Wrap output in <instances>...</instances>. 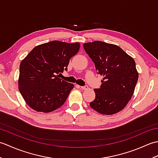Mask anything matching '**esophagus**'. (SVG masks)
<instances>
[{
  "label": "esophagus",
  "instance_id": "esophagus-1",
  "mask_svg": "<svg viewBox=\"0 0 158 158\" xmlns=\"http://www.w3.org/2000/svg\"><path fill=\"white\" fill-rule=\"evenodd\" d=\"M79 88L83 90H87L88 89V86L85 85V86H79Z\"/></svg>",
  "mask_w": 158,
  "mask_h": 158
}]
</instances>
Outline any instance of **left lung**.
Returning a JSON list of instances; mask_svg holds the SVG:
<instances>
[{
	"label": "left lung",
	"mask_w": 158,
	"mask_h": 158,
	"mask_svg": "<svg viewBox=\"0 0 158 158\" xmlns=\"http://www.w3.org/2000/svg\"><path fill=\"white\" fill-rule=\"evenodd\" d=\"M83 48L103 76L100 88L94 89L96 97L90 106L103 115L119 112L132 98L138 81L135 60L119 46L102 41L84 43Z\"/></svg>",
	"instance_id": "obj_1"
}]
</instances>
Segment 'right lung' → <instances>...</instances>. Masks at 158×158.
<instances>
[{
	"label": "right lung",
	"mask_w": 158,
	"mask_h": 158,
	"mask_svg": "<svg viewBox=\"0 0 158 158\" xmlns=\"http://www.w3.org/2000/svg\"><path fill=\"white\" fill-rule=\"evenodd\" d=\"M79 43L53 41L36 46L20 63L19 91L37 112L49 113L61 106L74 88L59 78L69 60L78 53Z\"/></svg>",
	"instance_id": "add662e5"
}]
</instances>
